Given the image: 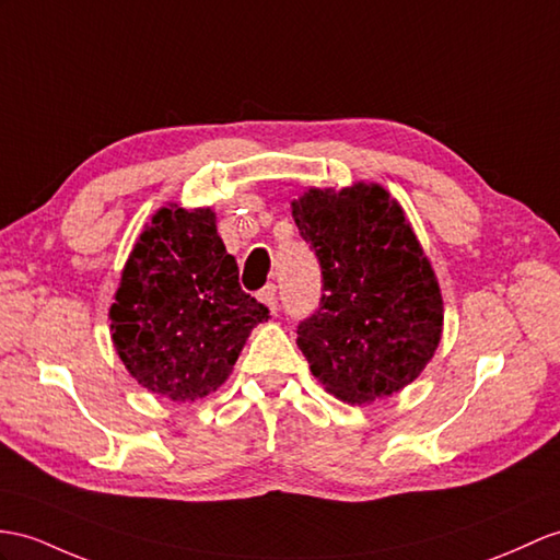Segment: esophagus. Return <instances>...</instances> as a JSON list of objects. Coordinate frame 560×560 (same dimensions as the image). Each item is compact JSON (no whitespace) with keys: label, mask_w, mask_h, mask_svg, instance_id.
Wrapping results in <instances>:
<instances>
[{"label":"esophagus","mask_w":560,"mask_h":560,"mask_svg":"<svg viewBox=\"0 0 560 560\" xmlns=\"http://www.w3.org/2000/svg\"><path fill=\"white\" fill-rule=\"evenodd\" d=\"M258 299H261V302L268 306V311L272 313V316H276L278 308H280V304H278V288H276V284H268V288H264L261 294H258Z\"/></svg>","instance_id":"esophagus-1"}]
</instances>
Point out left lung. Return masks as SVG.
Here are the masks:
<instances>
[{
  "instance_id": "obj_1",
  "label": "left lung",
  "mask_w": 560,
  "mask_h": 560,
  "mask_svg": "<svg viewBox=\"0 0 560 560\" xmlns=\"http://www.w3.org/2000/svg\"><path fill=\"white\" fill-rule=\"evenodd\" d=\"M292 218L323 270L320 306L296 330L311 373L359 406L411 385L440 347L444 302L401 203L377 183L308 187Z\"/></svg>"
}]
</instances>
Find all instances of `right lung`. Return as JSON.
Instances as JSON below:
<instances>
[{
  "instance_id": "1",
  "label": "right lung",
  "mask_w": 560,
  "mask_h": 560,
  "mask_svg": "<svg viewBox=\"0 0 560 560\" xmlns=\"http://www.w3.org/2000/svg\"><path fill=\"white\" fill-rule=\"evenodd\" d=\"M118 359L159 397H209L268 308L242 292L211 207L171 201L144 225L108 308Z\"/></svg>"
}]
</instances>
